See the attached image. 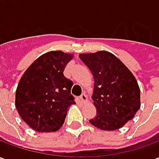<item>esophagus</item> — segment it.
Returning <instances> with one entry per match:
<instances>
[{"mask_svg": "<svg viewBox=\"0 0 159 159\" xmlns=\"http://www.w3.org/2000/svg\"><path fill=\"white\" fill-rule=\"evenodd\" d=\"M80 100H81L82 102H85V101L87 100L86 94H85V93H82V94H81V96H80Z\"/></svg>", "mask_w": 159, "mask_h": 159, "instance_id": "1", "label": "esophagus"}]
</instances>
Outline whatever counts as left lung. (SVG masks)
Listing matches in <instances>:
<instances>
[{"instance_id":"left-lung-1","label":"left lung","mask_w":159,"mask_h":159,"mask_svg":"<svg viewBox=\"0 0 159 159\" xmlns=\"http://www.w3.org/2000/svg\"><path fill=\"white\" fill-rule=\"evenodd\" d=\"M94 78L92 99L96 116L89 120L102 130H115L134 117L140 107V91L134 75L107 51L79 54Z\"/></svg>"}]
</instances>
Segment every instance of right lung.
<instances>
[{
    "instance_id": "1",
    "label": "right lung",
    "mask_w": 159,
    "mask_h": 159,
    "mask_svg": "<svg viewBox=\"0 0 159 159\" xmlns=\"http://www.w3.org/2000/svg\"><path fill=\"white\" fill-rule=\"evenodd\" d=\"M73 55L51 51L26 70L16 90L19 116L37 132H54L62 127L69 107L76 104L70 93L72 81L64 70Z\"/></svg>"
}]
</instances>
